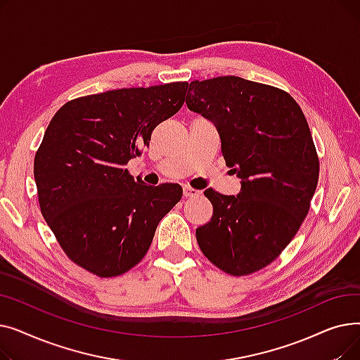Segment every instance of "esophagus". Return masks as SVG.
Instances as JSON below:
<instances>
[{"label":"esophagus","instance_id":"obj_1","mask_svg":"<svg viewBox=\"0 0 360 360\" xmlns=\"http://www.w3.org/2000/svg\"><path fill=\"white\" fill-rule=\"evenodd\" d=\"M198 194H200V191H197L195 188L184 185V197H195V195H198Z\"/></svg>","mask_w":360,"mask_h":360}]
</instances>
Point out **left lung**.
Instances as JSON below:
<instances>
[{
    "mask_svg": "<svg viewBox=\"0 0 360 360\" xmlns=\"http://www.w3.org/2000/svg\"><path fill=\"white\" fill-rule=\"evenodd\" d=\"M186 106L214 124L238 195L212 188V220L197 229L202 254L232 276L264 269L305 220L319 162L304 112L280 89L224 75L191 82Z\"/></svg>",
    "mask_w": 360,
    "mask_h": 360,
    "instance_id": "1",
    "label": "left lung"
}]
</instances>
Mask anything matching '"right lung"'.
Instances as JSON below:
<instances>
[{"label": "right lung", "mask_w": 360, "mask_h": 360, "mask_svg": "<svg viewBox=\"0 0 360 360\" xmlns=\"http://www.w3.org/2000/svg\"><path fill=\"white\" fill-rule=\"evenodd\" d=\"M186 89L178 82L90 94L51 120L34 156L37 197L61 248L84 270L113 277L134 267L181 200V185H146L125 165L182 108Z\"/></svg>", "instance_id": "right-lung-1"}]
</instances>
